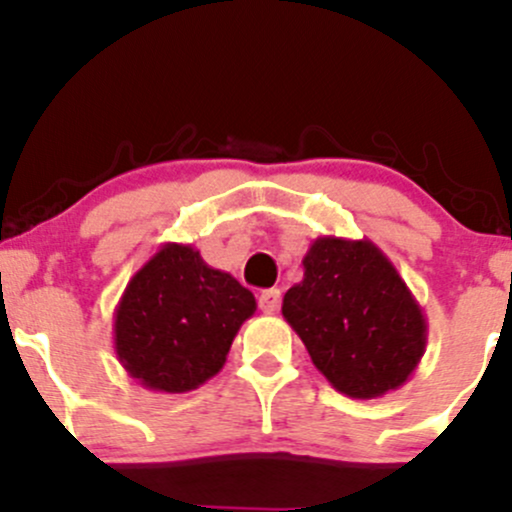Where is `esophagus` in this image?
<instances>
[{
	"label": "esophagus",
	"mask_w": 512,
	"mask_h": 512,
	"mask_svg": "<svg viewBox=\"0 0 512 512\" xmlns=\"http://www.w3.org/2000/svg\"><path fill=\"white\" fill-rule=\"evenodd\" d=\"M280 302H282V294H280V289H277V287L265 289V292L260 294V309H262V312H267V314L277 312V309H280Z\"/></svg>",
	"instance_id": "obj_1"
}]
</instances>
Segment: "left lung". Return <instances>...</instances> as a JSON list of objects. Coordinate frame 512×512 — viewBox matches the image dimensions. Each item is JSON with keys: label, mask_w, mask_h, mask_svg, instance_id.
<instances>
[{"label": "left lung", "mask_w": 512, "mask_h": 512, "mask_svg": "<svg viewBox=\"0 0 512 512\" xmlns=\"http://www.w3.org/2000/svg\"><path fill=\"white\" fill-rule=\"evenodd\" d=\"M302 265L282 314L324 379L352 399L404 386L426 352L428 324L389 257L366 237L324 235Z\"/></svg>", "instance_id": "1"}]
</instances>
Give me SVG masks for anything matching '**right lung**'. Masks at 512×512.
I'll list each match as a JSON object with an SVG mask.
<instances>
[{
	"label": "right lung",
	"instance_id": "right-lung-1",
	"mask_svg": "<svg viewBox=\"0 0 512 512\" xmlns=\"http://www.w3.org/2000/svg\"><path fill=\"white\" fill-rule=\"evenodd\" d=\"M255 309V294L230 272L210 267L193 245L165 242L118 299L113 349L141 386L185 394L223 369Z\"/></svg>",
	"mask_w": 512,
	"mask_h": 512
}]
</instances>
